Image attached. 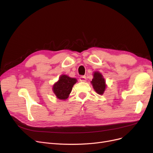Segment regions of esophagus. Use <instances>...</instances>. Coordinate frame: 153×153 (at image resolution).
Masks as SVG:
<instances>
[{"instance_id": "1", "label": "esophagus", "mask_w": 153, "mask_h": 153, "mask_svg": "<svg viewBox=\"0 0 153 153\" xmlns=\"http://www.w3.org/2000/svg\"><path fill=\"white\" fill-rule=\"evenodd\" d=\"M81 82H85L86 81V76H82L80 77V79H79Z\"/></svg>"}]
</instances>
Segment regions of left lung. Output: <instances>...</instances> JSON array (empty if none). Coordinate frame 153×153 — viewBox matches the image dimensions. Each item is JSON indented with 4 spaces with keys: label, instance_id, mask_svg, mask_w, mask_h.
Listing matches in <instances>:
<instances>
[{
    "label": "left lung",
    "instance_id": "obj_1",
    "mask_svg": "<svg viewBox=\"0 0 153 153\" xmlns=\"http://www.w3.org/2000/svg\"><path fill=\"white\" fill-rule=\"evenodd\" d=\"M94 91L99 95H102L107 87L105 79L102 74L99 71H95L93 73V79L91 81Z\"/></svg>",
    "mask_w": 153,
    "mask_h": 153
}]
</instances>
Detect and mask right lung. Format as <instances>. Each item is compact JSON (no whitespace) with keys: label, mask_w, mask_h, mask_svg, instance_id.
I'll list each match as a JSON object with an SVG mask.
<instances>
[{"label":"right lung","mask_w":153,"mask_h":153,"mask_svg":"<svg viewBox=\"0 0 153 153\" xmlns=\"http://www.w3.org/2000/svg\"><path fill=\"white\" fill-rule=\"evenodd\" d=\"M77 80L76 78L70 77L68 75H61L59 80L53 85L52 91L56 97L60 100L67 99L72 91V87Z\"/></svg>","instance_id":"add662e5"}]
</instances>
